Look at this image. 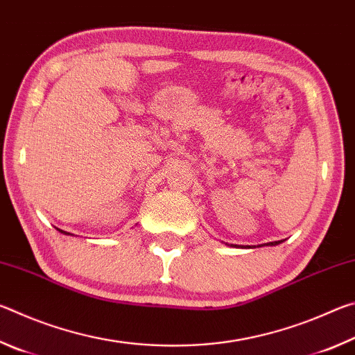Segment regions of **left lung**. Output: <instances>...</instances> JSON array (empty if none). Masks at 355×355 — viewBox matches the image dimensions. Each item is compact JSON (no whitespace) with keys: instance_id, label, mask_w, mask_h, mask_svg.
<instances>
[{"instance_id":"1","label":"left lung","mask_w":355,"mask_h":355,"mask_svg":"<svg viewBox=\"0 0 355 355\" xmlns=\"http://www.w3.org/2000/svg\"><path fill=\"white\" fill-rule=\"evenodd\" d=\"M282 241H274V243H269V245H277V244H280Z\"/></svg>"}]
</instances>
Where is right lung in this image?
Instances as JSON below:
<instances>
[{"label":"right lung","instance_id":"obj_1","mask_svg":"<svg viewBox=\"0 0 355 355\" xmlns=\"http://www.w3.org/2000/svg\"><path fill=\"white\" fill-rule=\"evenodd\" d=\"M59 232H62V230H59ZM62 233H65V235H70V233H67V232H62Z\"/></svg>","mask_w":355,"mask_h":355}]
</instances>
